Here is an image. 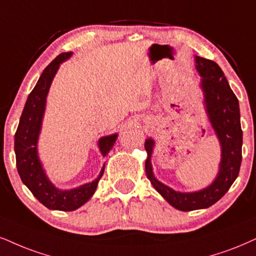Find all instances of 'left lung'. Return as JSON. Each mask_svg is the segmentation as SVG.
I'll list each match as a JSON object with an SVG mask.
<instances>
[{
  "mask_svg": "<svg viewBox=\"0 0 256 256\" xmlns=\"http://www.w3.org/2000/svg\"><path fill=\"white\" fill-rule=\"evenodd\" d=\"M194 62L196 70L202 77L200 88L203 91L205 112L220 146V162L215 179L206 188L198 191L173 190L154 176L152 154L156 141L148 138L144 142L147 178L167 203L180 211L206 209L218 202L238 178L242 162V129L238 97L230 89L224 74L215 62L197 56Z\"/></svg>",
  "mask_w": 256,
  "mask_h": 256,
  "instance_id": "obj_1",
  "label": "left lung"
}]
</instances>
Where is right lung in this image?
Masks as SVG:
<instances>
[{
    "label": "right lung",
    "instance_id": "1",
    "mask_svg": "<svg viewBox=\"0 0 256 256\" xmlns=\"http://www.w3.org/2000/svg\"><path fill=\"white\" fill-rule=\"evenodd\" d=\"M71 56L72 52L62 53L41 74L39 80L24 104L18 130L15 133L14 144L18 172L22 182L30 188L41 204L51 210L59 211H74L86 203L96 191L106 167L104 164L98 176L91 182H85L70 190H62L50 180L38 153V141L45 115L47 94L60 64L68 60ZM118 135V133L106 135L98 140L97 144L103 158L108 156L110 150L114 147Z\"/></svg>",
    "mask_w": 256,
    "mask_h": 256
}]
</instances>
